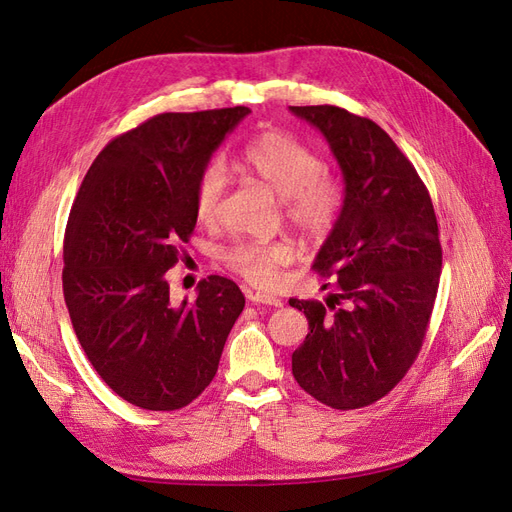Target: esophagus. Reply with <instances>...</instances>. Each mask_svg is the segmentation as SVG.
<instances>
[{"instance_id":"34e87169","label":"esophagus","mask_w":512,"mask_h":512,"mask_svg":"<svg viewBox=\"0 0 512 512\" xmlns=\"http://www.w3.org/2000/svg\"><path fill=\"white\" fill-rule=\"evenodd\" d=\"M250 301L260 303V305H271V307H282V299H277L275 294L269 292H250Z\"/></svg>"}]
</instances>
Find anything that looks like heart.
Segmentation results:
<instances>
[{
    "mask_svg": "<svg viewBox=\"0 0 512 512\" xmlns=\"http://www.w3.org/2000/svg\"><path fill=\"white\" fill-rule=\"evenodd\" d=\"M239 168L282 198L284 218L307 237H324L344 213L346 188L339 175L324 168L318 153L297 138L269 130L241 149ZM224 173L207 166L194 183L198 222L213 224L220 215ZM226 265L254 286H273L280 269L294 258L290 241H235L222 252Z\"/></svg>",
    "mask_w": 512,
    "mask_h": 512,
    "instance_id": "heart-1",
    "label": "heart"
}]
</instances>
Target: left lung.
<instances>
[{
    "mask_svg": "<svg viewBox=\"0 0 512 512\" xmlns=\"http://www.w3.org/2000/svg\"><path fill=\"white\" fill-rule=\"evenodd\" d=\"M290 111L324 134L346 185L342 218L314 262L339 292L327 305L288 301L309 322L292 376L324 406L363 408L391 393L421 352L442 269L436 211L378 123L331 104Z\"/></svg>",
    "mask_w": 512,
    "mask_h": 512,
    "instance_id": "obj_1",
    "label": "left lung"
}]
</instances>
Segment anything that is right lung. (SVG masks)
I'll use <instances>...</instances> for the list:
<instances>
[{"mask_svg":"<svg viewBox=\"0 0 512 512\" xmlns=\"http://www.w3.org/2000/svg\"><path fill=\"white\" fill-rule=\"evenodd\" d=\"M247 106L162 113L91 164L64 237V299L89 363L132 406L170 412L211 384L245 307L222 275L173 303L166 271L196 226L194 183Z\"/></svg>","mask_w":512,"mask_h":512,"instance_id":"obj_1","label":"right lung"}]
</instances>
